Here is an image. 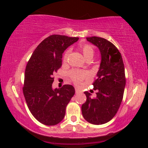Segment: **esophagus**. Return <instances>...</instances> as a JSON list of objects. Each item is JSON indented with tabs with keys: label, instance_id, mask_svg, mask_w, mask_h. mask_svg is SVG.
I'll list each match as a JSON object with an SVG mask.
<instances>
[{
	"label": "esophagus",
	"instance_id": "obj_1",
	"mask_svg": "<svg viewBox=\"0 0 148 148\" xmlns=\"http://www.w3.org/2000/svg\"><path fill=\"white\" fill-rule=\"evenodd\" d=\"M80 90L78 89V88H75V92H76V94H78V93H79V92H80Z\"/></svg>",
	"mask_w": 148,
	"mask_h": 148
}]
</instances>
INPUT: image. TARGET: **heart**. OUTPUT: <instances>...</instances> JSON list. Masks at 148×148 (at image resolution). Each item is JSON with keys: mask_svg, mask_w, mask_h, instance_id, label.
Masks as SVG:
<instances>
[{"mask_svg": "<svg viewBox=\"0 0 148 148\" xmlns=\"http://www.w3.org/2000/svg\"><path fill=\"white\" fill-rule=\"evenodd\" d=\"M80 51L82 52V54L86 58V60H89L92 59L94 55V50L93 47L91 45L88 44L81 45L80 46ZM69 53V50H66L64 54L63 60L64 61L66 60L67 56ZM70 77L73 81V82L76 85H80L84 79L88 76V73L86 71L80 70H72L70 72Z\"/></svg>", "mask_w": 148, "mask_h": 148, "instance_id": "1", "label": "heart"}]
</instances>
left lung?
Returning <instances> with one entry per match:
<instances>
[{
  "label": "left lung",
  "instance_id": "obj_1",
  "mask_svg": "<svg viewBox=\"0 0 148 148\" xmlns=\"http://www.w3.org/2000/svg\"><path fill=\"white\" fill-rule=\"evenodd\" d=\"M101 53L100 66L93 82L96 97L84 92L87 100L82 106L84 118L90 123L103 124L112 120L122 103L125 86V69L122 55L116 46L106 39L98 36L87 37Z\"/></svg>",
  "mask_w": 148,
  "mask_h": 148
}]
</instances>
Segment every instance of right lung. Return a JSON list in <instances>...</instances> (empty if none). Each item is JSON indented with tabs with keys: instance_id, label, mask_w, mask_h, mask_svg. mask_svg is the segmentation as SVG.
Returning a JSON list of instances; mask_svg holds the SVG:
<instances>
[{
	"instance_id": "1",
	"label": "right lung",
	"mask_w": 148,
	"mask_h": 148,
	"mask_svg": "<svg viewBox=\"0 0 148 148\" xmlns=\"http://www.w3.org/2000/svg\"><path fill=\"white\" fill-rule=\"evenodd\" d=\"M78 37L53 34L37 46L26 66L23 88L32 116L39 122L54 125L64 118L66 108L75 93L72 85L53 90V74L62 66V54Z\"/></svg>"
}]
</instances>
